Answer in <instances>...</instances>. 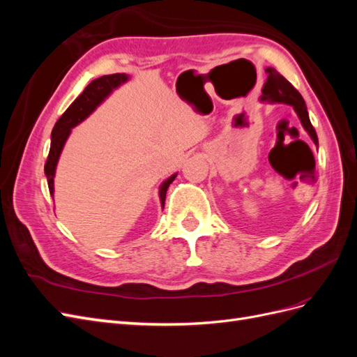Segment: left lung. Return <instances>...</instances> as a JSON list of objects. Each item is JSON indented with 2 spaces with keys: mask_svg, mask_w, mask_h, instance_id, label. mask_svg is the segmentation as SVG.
<instances>
[{
  "mask_svg": "<svg viewBox=\"0 0 357 357\" xmlns=\"http://www.w3.org/2000/svg\"><path fill=\"white\" fill-rule=\"evenodd\" d=\"M265 73L268 74V77L262 88V100H266L269 102H286V104L294 105L295 112L301 119L302 126L307 129V132L312 138V142H314V144L317 146L319 144L317 134H316L314 126H312L310 122L304 98H302L301 93L275 68L269 67L265 70Z\"/></svg>",
  "mask_w": 357,
  "mask_h": 357,
  "instance_id": "left-lung-1",
  "label": "left lung"
}]
</instances>
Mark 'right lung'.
<instances>
[{
    "mask_svg": "<svg viewBox=\"0 0 357 357\" xmlns=\"http://www.w3.org/2000/svg\"><path fill=\"white\" fill-rule=\"evenodd\" d=\"M128 80L126 74H110V75H102L100 79H95L91 82L88 86H86L84 91L74 100V102L68 107L63 113L59 121L53 126L52 131V143H50V150H49V156L45 164V172L47 176V185L50 193H53V177H55V168L58 164V159L61 155V150L66 144L67 138L71 132V128H74L77 123H80L83 119L88 117L98 105L107 95H109L114 88H117L119 84H122L123 82ZM176 174L171 176L164 185L160 186V202L162 205L165 204V197H167V190L169 185L174 181Z\"/></svg>",
    "mask_w": 357,
    "mask_h": 357,
    "instance_id": "obj_1",
    "label": "right lung"
}]
</instances>
